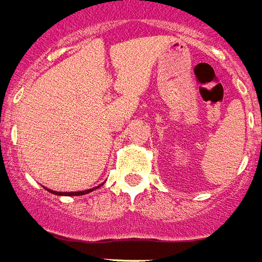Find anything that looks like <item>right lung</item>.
<instances>
[{
	"label": "right lung",
	"instance_id": "obj_1",
	"mask_svg": "<svg viewBox=\"0 0 262 262\" xmlns=\"http://www.w3.org/2000/svg\"><path fill=\"white\" fill-rule=\"evenodd\" d=\"M48 190H49V189H48ZM92 190H94V189H90V190H81V192H69V193H63V192H53V190H49V192L55 194H62V196L63 194H64V196H66V194H68V196H80V194H86L89 193V192H92Z\"/></svg>",
	"mask_w": 262,
	"mask_h": 262
}]
</instances>
